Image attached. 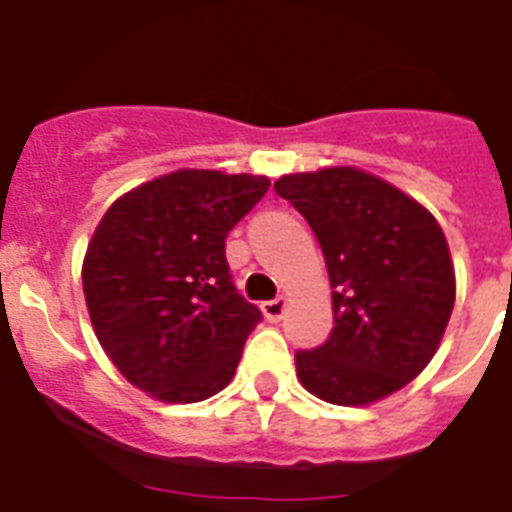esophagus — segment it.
<instances>
[{
    "label": "esophagus",
    "instance_id": "1",
    "mask_svg": "<svg viewBox=\"0 0 512 512\" xmlns=\"http://www.w3.org/2000/svg\"><path fill=\"white\" fill-rule=\"evenodd\" d=\"M260 308H263V316L268 321H281V316L287 311V300H284V297H276V300H268V303H263Z\"/></svg>",
    "mask_w": 512,
    "mask_h": 512
}]
</instances>
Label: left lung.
Returning <instances> with one entry per match:
<instances>
[{"label":"left lung","instance_id":"obj_1","mask_svg":"<svg viewBox=\"0 0 512 512\" xmlns=\"http://www.w3.org/2000/svg\"><path fill=\"white\" fill-rule=\"evenodd\" d=\"M273 191L308 220L332 284L335 329L297 350V377L329 404L361 406L428 366L454 308V268L436 217L353 167L284 175Z\"/></svg>","mask_w":512,"mask_h":512}]
</instances>
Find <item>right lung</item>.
<instances>
[{
    "mask_svg": "<svg viewBox=\"0 0 512 512\" xmlns=\"http://www.w3.org/2000/svg\"><path fill=\"white\" fill-rule=\"evenodd\" d=\"M265 191L268 177L180 170L108 207L84 257V300L135 388L193 404L231 382L263 313L233 284L225 236Z\"/></svg>",
    "mask_w": 512,
    "mask_h": 512,
    "instance_id": "obj_1",
    "label": "right lung"
}]
</instances>
